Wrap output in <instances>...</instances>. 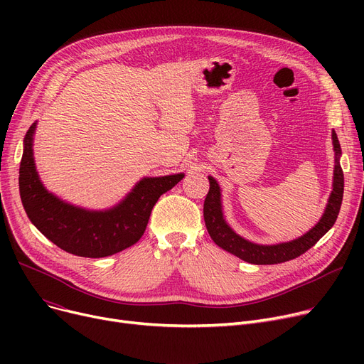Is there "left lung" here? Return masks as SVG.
<instances>
[{"label":"left lung","mask_w":364,"mask_h":364,"mask_svg":"<svg viewBox=\"0 0 364 364\" xmlns=\"http://www.w3.org/2000/svg\"><path fill=\"white\" fill-rule=\"evenodd\" d=\"M332 143L335 150L333 188L329 196L326 209H324V214L310 232H307L304 236L295 240L277 243V245H258L243 239L242 236L235 233L233 228L225 223L223 215V206H221V188L213 177H208L209 192L203 203V218H205V225L209 236H211L213 240L220 247H223L224 251L239 257L246 262L258 264V265L280 264L284 261L294 259L302 255L304 252H307L311 246H314L324 235L331 230L338 218L341 203H342L343 172L339 164L341 144L335 131H332Z\"/></svg>","instance_id":"1"}]
</instances>
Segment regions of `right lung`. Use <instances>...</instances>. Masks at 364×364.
Segmentation results:
<instances>
[{
	"label": "right lung",
	"mask_w": 364,
	"mask_h": 364,
	"mask_svg": "<svg viewBox=\"0 0 364 364\" xmlns=\"http://www.w3.org/2000/svg\"><path fill=\"white\" fill-rule=\"evenodd\" d=\"M36 122L25 136V149L18 169V190L32 224L60 250L85 258H102L121 252L143 236L153 206L161 195L183 180L184 174L149 177L117 206L106 211L66 203L43 186L33 162V134Z\"/></svg>",
	"instance_id": "add662e5"
}]
</instances>
